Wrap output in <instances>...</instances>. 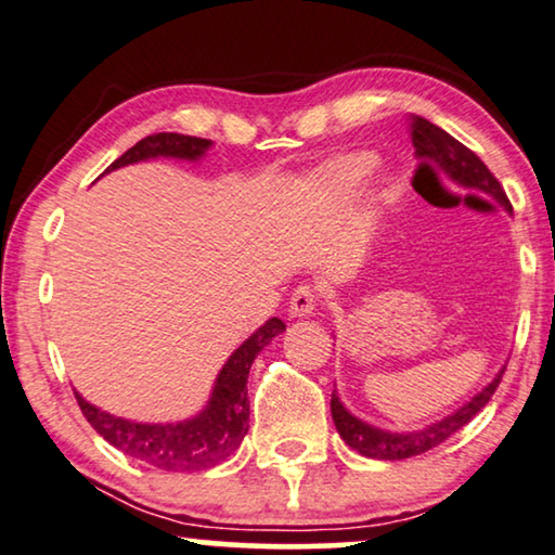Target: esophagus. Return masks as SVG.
<instances>
[{"mask_svg":"<svg viewBox=\"0 0 555 555\" xmlns=\"http://www.w3.org/2000/svg\"><path fill=\"white\" fill-rule=\"evenodd\" d=\"M317 309V292L309 284H301L294 288L292 299H288V314L294 319H304L311 317Z\"/></svg>","mask_w":555,"mask_h":555,"instance_id":"34e87169","label":"esophagus"}]
</instances>
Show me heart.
<instances>
[{"label": "heart", "instance_id": "1", "mask_svg": "<svg viewBox=\"0 0 555 555\" xmlns=\"http://www.w3.org/2000/svg\"><path fill=\"white\" fill-rule=\"evenodd\" d=\"M377 166L374 155L370 153H352L345 158L332 160L330 166H324L317 176V185L324 196L330 198H349L352 193L362 185L370 173Z\"/></svg>", "mask_w": 555, "mask_h": 555}]
</instances>
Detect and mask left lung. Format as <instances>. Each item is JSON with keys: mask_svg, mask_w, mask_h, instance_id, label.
<instances>
[{"mask_svg": "<svg viewBox=\"0 0 555 555\" xmlns=\"http://www.w3.org/2000/svg\"><path fill=\"white\" fill-rule=\"evenodd\" d=\"M410 135H412V145H415V158L420 160V168H430V163H435V166L442 168L457 185L488 193V196H493L498 203H503L505 210L511 214L513 210L511 201L501 189V183H498V178L490 173L486 163H482L470 147H465L460 140L452 138L450 132L437 128V125H433L430 120L420 118V115H412ZM503 372L505 366L495 374L493 382H488V385L482 387L478 395H473L463 408H457L455 412H450L448 417L423 427V430H412V433H389V430H382V427L364 423V420L354 417L352 412L341 404L337 389H334L332 392L334 425H337V433L341 435V440L364 457L404 460L412 455H423V452L437 448V444L448 440V437H452L457 430H463V427L470 423L482 408H486L498 385H501Z\"/></svg>", "mask_w": 555, "mask_h": 555, "instance_id": "8db88e82", "label": "left lung"}]
</instances>
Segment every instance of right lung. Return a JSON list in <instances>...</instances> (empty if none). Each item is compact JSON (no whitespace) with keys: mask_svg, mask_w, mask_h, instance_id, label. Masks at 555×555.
Instances as JSON below:
<instances>
[{"mask_svg":"<svg viewBox=\"0 0 555 555\" xmlns=\"http://www.w3.org/2000/svg\"><path fill=\"white\" fill-rule=\"evenodd\" d=\"M210 145L214 143L206 138L181 135V132H155V135H147L132 145L130 151H125L105 173L151 158L201 160ZM284 330L286 324L276 317L259 326L221 366L206 408L183 423L160 425L115 417L75 392L77 404H80L88 423L95 427V433L103 435L113 448L122 450L125 455L143 460V463L168 473L208 470V467L223 463L244 442L248 433V370H251L256 354Z\"/></svg>","mask_w":555,"mask_h":555,"instance_id":"1","label":"right lung"}]
</instances>
